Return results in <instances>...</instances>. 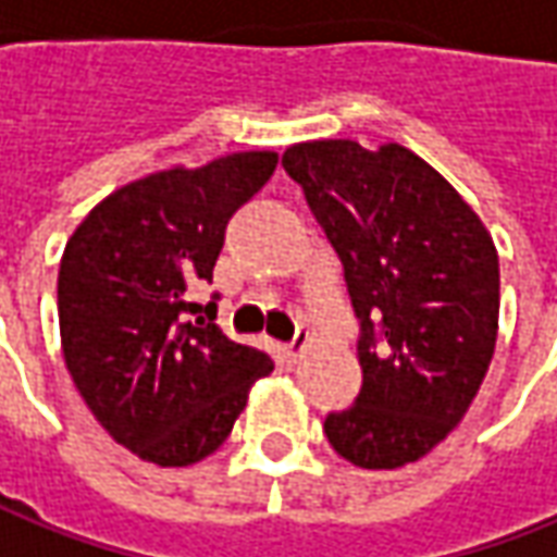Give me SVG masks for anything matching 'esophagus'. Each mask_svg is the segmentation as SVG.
<instances>
[{"label":"esophagus","mask_w":557,"mask_h":557,"mask_svg":"<svg viewBox=\"0 0 557 557\" xmlns=\"http://www.w3.org/2000/svg\"><path fill=\"white\" fill-rule=\"evenodd\" d=\"M305 347H308V335H295V342L286 347V357L293 359H301V354H305Z\"/></svg>","instance_id":"34e87169"}]
</instances>
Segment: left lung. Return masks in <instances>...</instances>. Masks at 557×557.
Returning <instances> with one entry per match:
<instances>
[{
	"instance_id": "left-lung-1",
	"label": "left lung",
	"mask_w": 557,
	"mask_h": 557,
	"mask_svg": "<svg viewBox=\"0 0 557 557\" xmlns=\"http://www.w3.org/2000/svg\"><path fill=\"white\" fill-rule=\"evenodd\" d=\"M344 264L359 320L357 403L323 423L362 469L421 460L467 414L497 344L500 262L482 219L399 143L313 139L283 151Z\"/></svg>"
}]
</instances>
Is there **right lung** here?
<instances>
[{
  "label": "right lung",
  "instance_id": "add662e5",
  "mask_svg": "<svg viewBox=\"0 0 557 557\" xmlns=\"http://www.w3.org/2000/svg\"><path fill=\"white\" fill-rule=\"evenodd\" d=\"M277 168L274 151H234L121 185L66 240L57 274L60 344L75 387L109 436L158 467L198 463L228 438L264 350L215 326L225 225Z\"/></svg>",
  "mask_w": 557,
  "mask_h": 557
}]
</instances>
